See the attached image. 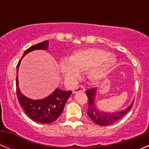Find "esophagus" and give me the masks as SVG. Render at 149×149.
I'll list each match as a JSON object with an SVG mask.
<instances>
[{
    "instance_id": "obj_1",
    "label": "esophagus",
    "mask_w": 149,
    "mask_h": 149,
    "mask_svg": "<svg viewBox=\"0 0 149 149\" xmlns=\"http://www.w3.org/2000/svg\"><path fill=\"white\" fill-rule=\"evenodd\" d=\"M84 92H85V88H84L83 86H77V87L74 88V89H73L74 94H75V93H84Z\"/></svg>"
}]
</instances>
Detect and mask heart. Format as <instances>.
I'll return each mask as SVG.
<instances>
[{
	"label": "heart",
	"instance_id": "b5f03b06",
	"mask_svg": "<svg viewBox=\"0 0 149 149\" xmlns=\"http://www.w3.org/2000/svg\"><path fill=\"white\" fill-rule=\"evenodd\" d=\"M116 63V58L101 48H88L76 51L69 60H61L59 68L67 80L74 81L80 72L89 70V76L95 81L103 79Z\"/></svg>",
	"mask_w": 149,
	"mask_h": 149
}]
</instances>
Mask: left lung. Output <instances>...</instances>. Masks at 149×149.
Listing matches in <instances>:
<instances>
[{
  "instance_id": "obj_1",
  "label": "left lung",
  "mask_w": 149,
  "mask_h": 149,
  "mask_svg": "<svg viewBox=\"0 0 149 149\" xmlns=\"http://www.w3.org/2000/svg\"><path fill=\"white\" fill-rule=\"evenodd\" d=\"M96 93L97 89H89L86 91V95L88 97V111L87 114L95 124L101 126L110 125L113 124L116 121L122 119L124 116L127 113L129 110H131L134 104V101L132 103L127 107L125 110L120 111L116 112H105L104 110H101L96 105Z\"/></svg>"
}]
</instances>
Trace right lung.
Instances as JSON below:
<instances>
[{
    "instance_id": "right-lung-1",
    "label": "right lung",
    "mask_w": 149,
    "mask_h": 149,
    "mask_svg": "<svg viewBox=\"0 0 149 149\" xmlns=\"http://www.w3.org/2000/svg\"><path fill=\"white\" fill-rule=\"evenodd\" d=\"M48 41H44L42 42L31 46L26 50L17 65V74L21 61L24 56L35 50H48ZM16 93L18 102L29 118L39 123L49 124L54 122L60 116L67 100L70 97L72 92L71 90L63 91L60 89H56L51 95L45 98L37 100L31 99L21 93L20 89L18 87V76L17 75Z\"/></svg>"
}]
</instances>
